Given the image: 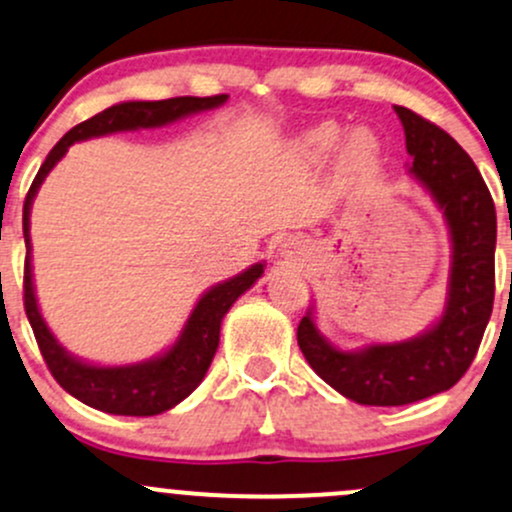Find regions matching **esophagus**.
Instances as JSON below:
<instances>
[{
	"label": "esophagus",
	"instance_id": "34e87169",
	"mask_svg": "<svg viewBox=\"0 0 512 512\" xmlns=\"http://www.w3.org/2000/svg\"><path fill=\"white\" fill-rule=\"evenodd\" d=\"M283 256L285 258H292V256H300L302 251H304V241H300V239H285V244H283Z\"/></svg>",
	"mask_w": 512,
	"mask_h": 512
}]
</instances>
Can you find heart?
Listing matches in <instances>:
<instances>
[{"mask_svg":"<svg viewBox=\"0 0 512 512\" xmlns=\"http://www.w3.org/2000/svg\"><path fill=\"white\" fill-rule=\"evenodd\" d=\"M341 140V128L336 123H321L317 128H312L307 135L302 137V149L309 154V157H324L329 154L333 147ZM350 157L353 159H365L375 152V137L370 132L358 130L350 135Z\"/></svg>","mask_w":512,"mask_h":512,"instance_id":"obj_1","label":"heart"}]
</instances>
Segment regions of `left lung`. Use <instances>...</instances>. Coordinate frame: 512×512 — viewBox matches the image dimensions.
<instances>
[{
    "mask_svg": "<svg viewBox=\"0 0 512 512\" xmlns=\"http://www.w3.org/2000/svg\"><path fill=\"white\" fill-rule=\"evenodd\" d=\"M404 125L409 174L442 210L452 241L442 317L409 341L341 350L317 329L312 309L297 343L312 370L338 394L365 406H404L447 392L472 365L496 292V208L467 152L418 113L394 106Z\"/></svg>",
    "mask_w": 512,
    "mask_h": 512,
    "instance_id": "1",
    "label": "left lung"
}]
</instances>
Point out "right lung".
Masks as SVG:
<instances>
[{
	"label": "right lung",
	"instance_id": "right-lung-1",
	"mask_svg": "<svg viewBox=\"0 0 512 512\" xmlns=\"http://www.w3.org/2000/svg\"><path fill=\"white\" fill-rule=\"evenodd\" d=\"M229 99L220 96H179V99L164 101H123L106 111L96 113L94 118L74 125L57 145L50 149L43 166L38 169L36 179L24 203V239H26V266H24V307L31 329L36 333L40 353L45 365L53 372L65 392L82 404L116 416H157L174 409L188 394L203 382L205 372L215 358L220 346V326L225 314L234 302L249 290L263 275L266 263H254L244 273L210 287L198 304L193 307L191 317L181 329V336L171 348H166L157 358L142 360L132 365H94L86 360L74 358L62 348V343L53 336L38 309L36 290H33V266H31V205L36 198L40 183L53 171V166L67 154L74 142L91 140V137L111 135V132L140 130V128H162L186 116L200 111H212Z\"/></svg>",
	"mask_w": 512,
	"mask_h": 512
}]
</instances>
